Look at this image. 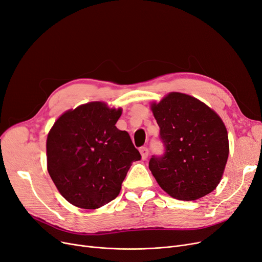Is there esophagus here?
<instances>
[{
	"mask_svg": "<svg viewBox=\"0 0 262 262\" xmlns=\"http://www.w3.org/2000/svg\"><path fill=\"white\" fill-rule=\"evenodd\" d=\"M140 153H141L142 159H146L147 156H149V154H150V151H149V149H147L146 146H141L140 147Z\"/></svg>",
	"mask_w": 262,
	"mask_h": 262,
	"instance_id": "obj_1",
	"label": "esophagus"
}]
</instances>
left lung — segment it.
Instances as JSON below:
<instances>
[{
	"mask_svg": "<svg viewBox=\"0 0 262 262\" xmlns=\"http://www.w3.org/2000/svg\"><path fill=\"white\" fill-rule=\"evenodd\" d=\"M164 144L149 168L158 185L179 200H196L219 185L228 159V134L222 119L202 101L172 92L152 105Z\"/></svg>",
	"mask_w": 262,
	"mask_h": 262,
	"instance_id": "left-lung-1",
	"label": "left lung"
}]
</instances>
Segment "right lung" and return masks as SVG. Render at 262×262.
Instances as JSON below:
<instances>
[{
    "instance_id": "1",
    "label": "right lung",
    "mask_w": 262,
    "mask_h": 262,
    "mask_svg": "<svg viewBox=\"0 0 262 262\" xmlns=\"http://www.w3.org/2000/svg\"><path fill=\"white\" fill-rule=\"evenodd\" d=\"M121 109L93 101L56 120L47 138L48 172L60 194L81 209H97L120 194L141 155L116 123Z\"/></svg>"
}]
</instances>
